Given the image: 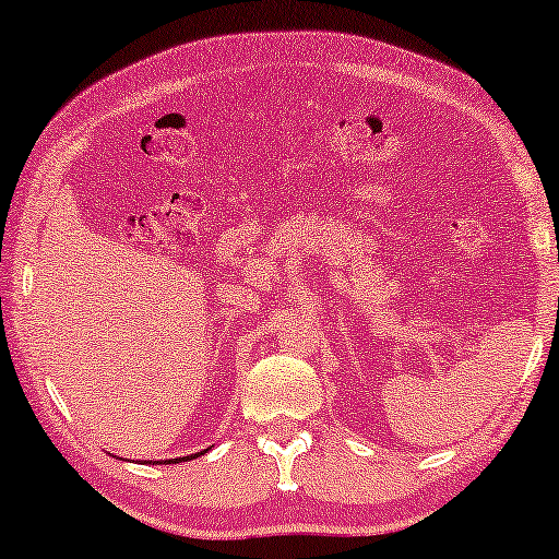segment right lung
<instances>
[{"label":"right lung","mask_w":559,"mask_h":559,"mask_svg":"<svg viewBox=\"0 0 559 559\" xmlns=\"http://www.w3.org/2000/svg\"><path fill=\"white\" fill-rule=\"evenodd\" d=\"M205 453V450H201V453H195V455H186V457H173V461H165V463H186V461H193V457H198V455H203ZM152 463V461H150Z\"/></svg>","instance_id":"right-lung-1"}]
</instances>
